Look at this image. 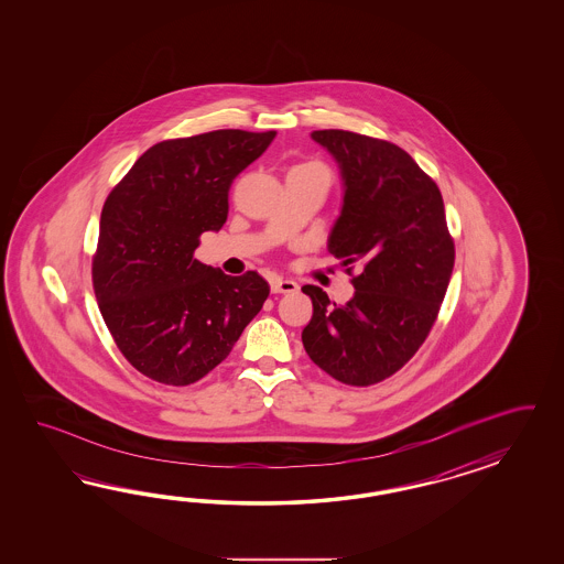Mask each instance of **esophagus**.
<instances>
[{"mask_svg":"<svg viewBox=\"0 0 564 564\" xmlns=\"http://www.w3.org/2000/svg\"><path fill=\"white\" fill-rule=\"evenodd\" d=\"M271 290L273 293H293V291L300 290V285L291 279H281V276H274L271 281Z\"/></svg>","mask_w":564,"mask_h":564,"instance_id":"1","label":"esophagus"}]
</instances>
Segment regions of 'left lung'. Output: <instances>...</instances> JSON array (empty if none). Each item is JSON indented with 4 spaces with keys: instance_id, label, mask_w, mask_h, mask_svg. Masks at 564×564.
Segmentation results:
<instances>
[{
    "instance_id": "1",
    "label": "left lung",
    "mask_w": 564,
    "mask_h": 564,
    "mask_svg": "<svg viewBox=\"0 0 564 564\" xmlns=\"http://www.w3.org/2000/svg\"><path fill=\"white\" fill-rule=\"evenodd\" d=\"M312 138L339 163L343 206L328 236L356 288L335 304L316 285L302 330L310 359L343 384L370 387L410 361L434 325L455 264L441 189L393 142L347 130Z\"/></svg>"
}]
</instances>
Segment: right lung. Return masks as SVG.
<instances>
[{"label":"right lung","mask_w":564,"mask_h":564,"mask_svg":"<svg viewBox=\"0 0 564 564\" xmlns=\"http://www.w3.org/2000/svg\"><path fill=\"white\" fill-rule=\"evenodd\" d=\"M274 137L215 130L163 140L102 205L95 295L123 358L156 382L186 387L217 368L269 297L257 271L229 276L194 250L227 221L234 180Z\"/></svg>","instance_id":"add662e5"}]
</instances>
